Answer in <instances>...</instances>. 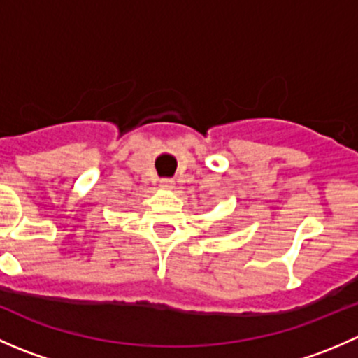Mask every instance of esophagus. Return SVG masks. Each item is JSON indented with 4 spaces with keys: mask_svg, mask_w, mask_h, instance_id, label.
<instances>
[{
    "mask_svg": "<svg viewBox=\"0 0 358 358\" xmlns=\"http://www.w3.org/2000/svg\"><path fill=\"white\" fill-rule=\"evenodd\" d=\"M173 185H175L173 178H161V187H162V189H173Z\"/></svg>",
    "mask_w": 358,
    "mask_h": 358,
    "instance_id": "obj_1",
    "label": "esophagus"
}]
</instances>
